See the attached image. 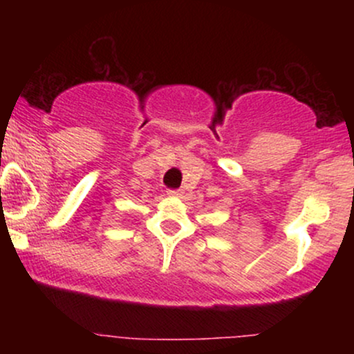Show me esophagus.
I'll return each mask as SVG.
<instances>
[{
    "mask_svg": "<svg viewBox=\"0 0 354 354\" xmlns=\"http://www.w3.org/2000/svg\"><path fill=\"white\" fill-rule=\"evenodd\" d=\"M166 193H168V196H180L181 189H168Z\"/></svg>",
    "mask_w": 354,
    "mask_h": 354,
    "instance_id": "obj_1",
    "label": "esophagus"
}]
</instances>
